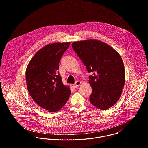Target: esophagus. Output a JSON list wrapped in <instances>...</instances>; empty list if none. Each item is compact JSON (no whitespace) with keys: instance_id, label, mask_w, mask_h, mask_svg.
<instances>
[{"instance_id":"34e87169","label":"esophagus","mask_w":148,"mask_h":148,"mask_svg":"<svg viewBox=\"0 0 148 148\" xmlns=\"http://www.w3.org/2000/svg\"><path fill=\"white\" fill-rule=\"evenodd\" d=\"M81 84H82V83H81L80 82L77 81V82H76V83L73 85V86L74 88H77V87H78Z\"/></svg>"}]
</instances>
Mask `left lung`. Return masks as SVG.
Listing matches in <instances>:
<instances>
[{"instance_id":"left-lung-1","label":"left lung","mask_w":148,"mask_h":148,"mask_svg":"<svg viewBox=\"0 0 148 148\" xmlns=\"http://www.w3.org/2000/svg\"><path fill=\"white\" fill-rule=\"evenodd\" d=\"M72 47L93 74L89 76L92 92V104L100 110L114 106L121 95L125 83V67L119 53L107 44L97 40L74 42Z\"/></svg>"}]
</instances>
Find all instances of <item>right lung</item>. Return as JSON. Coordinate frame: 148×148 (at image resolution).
<instances>
[{"mask_svg": "<svg viewBox=\"0 0 148 148\" xmlns=\"http://www.w3.org/2000/svg\"><path fill=\"white\" fill-rule=\"evenodd\" d=\"M70 42L53 43L39 50L31 59L26 71L27 90L34 101L50 112L60 110L71 94L62 84L59 62Z\"/></svg>", "mask_w": 148, "mask_h": 148, "instance_id": "1", "label": "right lung"}]
</instances>
